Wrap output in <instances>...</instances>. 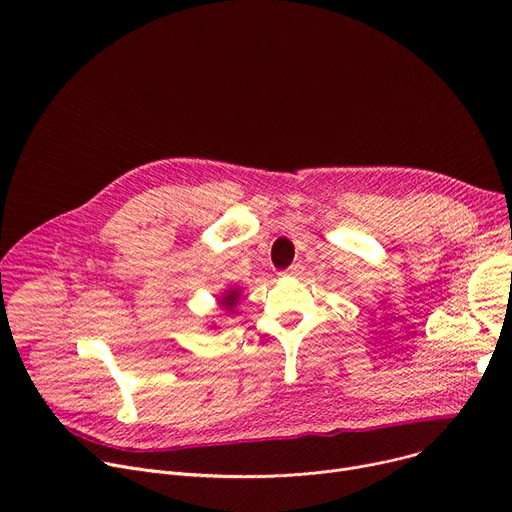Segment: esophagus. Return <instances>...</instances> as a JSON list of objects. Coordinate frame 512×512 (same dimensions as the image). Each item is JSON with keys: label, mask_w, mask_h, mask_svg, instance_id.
<instances>
[{"label": "esophagus", "mask_w": 512, "mask_h": 512, "mask_svg": "<svg viewBox=\"0 0 512 512\" xmlns=\"http://www.w3.org/2000/svg\"><path fill=\"white\" fill-rule=\"evenodd\" d=\"M284 276H301L303 274V265L301 263H292L290 267H286V270L282 272Z\"/></svg>", "instance_id": "34e87169"}]
</instances>
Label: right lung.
<instances>
[{
    "label": "right lung",
    "mask_w": 512,
    "mask_h": 512,
    "mask_svg": "<svg viewBox=\"0 0 512 512\" xmlns=\"http://www.w3.org/2000/svg\"><path fill=\"white\" fill-rule=\"evenodd\" d=\"M236 301H238V294L232 290V292H228L226 297L222 299V307H224L226 311H230V309L236 305Z\"/></svg>",
    "instance_id": "obj_1"
}]
</instances>
